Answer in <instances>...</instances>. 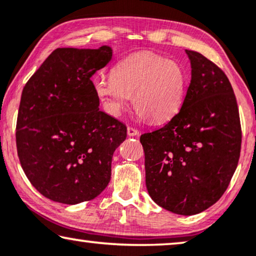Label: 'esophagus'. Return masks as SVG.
I'll return each mask as SVG.
<instances>
[{
  "label": "esophagus",
  "instance_id": "34e87169",
  "mask_svg": "<svg viewBox=\"0 0 256 256\" xmlns=\"http://www.w3.org/2000/svg\"><path fill=\"white\" fill-rule=\"evenodd\" d=\"M127 134L129 136H136V135H138V130L134 127H128L127 128Z\"/></svg>",
  "mask_w": 256,
  "mask_h": 256
}]
</instances>
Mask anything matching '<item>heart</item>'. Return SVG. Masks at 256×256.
<instances>
[{"instance_id": "heart-1", "label": "heart", "mask_w": 256, "mask_h": 256, "mask_svg": "<svg viewBox=\"0 0 256 256\" xmlns=\"http://www.w3.org/2000/svg\"><path fill=\"white\" fill-rule=\"evenodd\" d=\"M188 87V73L180 62L152 52L128 56L113 68L110 76L93 80V90L104 110L120 116L132 104L141 118L170 120L180 110Z\"/></svg>"}]
</instances>
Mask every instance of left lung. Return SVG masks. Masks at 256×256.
I'll use <instances>...</instances> for the list:
<instances>
[{
    "instance_id": "obj_1",
    "label": "left lung",
    "mask_w": 256,
    "mask_h": 256,
    "mask_svg": "<svg viewBox=\"0 0 256 256\" xmlns=\"http://www.w3.org/2000/svg\"><path fill=\"white\" fill-rule=\"evenodd\" d=\"M186 54L191 82L180 110L140 141L150 197L168 211L192 216L218 202L228 188L240 157L241 124L222 70L199 52Z\"/></svg>"
}]
</instances>
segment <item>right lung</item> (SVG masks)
Returning <instances> with one entry per match:
<instances>
[{
  "mask_svg": "<svg viewBox=\"0 0 256 256\" xmlns=\"http://www.w3.org/2000/svg\"><path fill=\"white\" fill-rule=\"evenodd\" d=\"M112 54L106 45L56 48L24 86L17 154L30 183L51 200H90L110 183L113 154L127 127L99 110L90 76Z\"/></svg>",
  "mask_w": 256,
  "mask_h": 256,
  "instance_id": "obj_1",
  "label": "right lung"
}]
</instances>
